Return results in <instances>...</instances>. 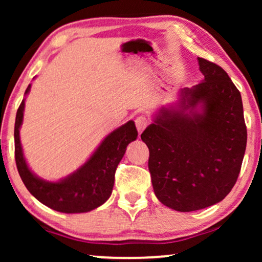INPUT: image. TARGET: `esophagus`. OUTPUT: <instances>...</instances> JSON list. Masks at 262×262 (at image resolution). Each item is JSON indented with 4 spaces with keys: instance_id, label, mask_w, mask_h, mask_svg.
Masks as SVG:
<instances>
[{
    "instance_id": "esophagus-1",
    "label": "esophagus",
    "mask_w": 262,
    "mask_h": 262,
    "mask_svg": "<svg viewBox=\"0 0 262 262\" xmlns=\"http://www.w3.org/2000/svg\"><path fill=\"white\" fill-rule=\"evenodd\" d=\"M136 126H137V130L139 134H142L144 131V128L149 125V120L146 119L144 116H139L136 118Z\"/></svg>"
}]
</instances>
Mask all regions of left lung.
<instances>
[{
  "mask_svg": "<svg viewBox=\"0 0 262 262\" xmlns=\"http://www.w3.org/2000/svg\"><path fill=\"white\" fill-rule=\"evenodd\" d=\"M198 63L204 80L181 89L177 105L161 107L141 135L155 195L180 212L205 209L229 194L247 145L238 89L220 66Z\"/></svg>",
  "mask_w": 262,
  "mask_h": 262,
  "instance_id": "8db88e82",
  "label": "left lung"
}]
</instances>
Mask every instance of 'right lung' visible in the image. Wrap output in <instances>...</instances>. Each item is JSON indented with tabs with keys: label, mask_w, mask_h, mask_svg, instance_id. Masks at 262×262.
I'll return each instance as SVG.
<instances>
[{
	"label": "right lung",
	"mask_w": 262,
	"mask_h": 262,
	"mask_svg": "<svg viewBox=\"0 0 262 262\" xmlns=\"http://www.w3.org/2000/svg\"><path fill=\"white\" fill-rule=\"evenodd\" d=\"M28 85L25 95L30 93ZM25 99L16 112L14 141L15 162L20 178L32 195L50 209L63 213H83L102 205L112 194L114 174L128 143L136 141L138 132L132 120L111 132L100 143L87 162L62 180L52 182L37 177L28 168L20 142Z\"/></svg>",
	"instance_id": "1"
}]
</instances>
